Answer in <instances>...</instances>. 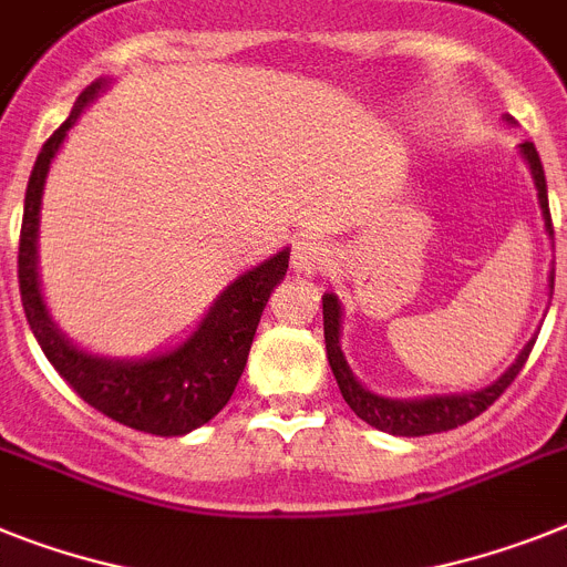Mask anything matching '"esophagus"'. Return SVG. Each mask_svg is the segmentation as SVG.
Returning <instances> with one entry per match:
<instances>
[{
    "label": "esophagus",
    "instance_id": "34e87169",
    "mask_svg": "<svg viewBox=\"0 0 567 567\" xmlns=\"http://www.w3.org/2000/svg\"><path fill=\"white\" fill-rule=\"evenodd\" d=\"M330 266V246L318 237H301L292 249V269L298 275H318Z\"/></svg>",
    "mask_w": 567,
    "mask_h": 567
}]
</instances>
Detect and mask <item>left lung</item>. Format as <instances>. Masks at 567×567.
Listing matches in <instances>:
<instances>
[{
  "label": "left lung",
  "instance_id": "1",
  "mask_svg": "<svg viewBox=\"0 0 567 567\" xmlns=\"http://www.w3.org/2000/svg\"><path fill=\"white\" fill-rule=\"evenodd\" d=\"M522 156H525L527 167L533 173L536 190H539L542 217H545V231L554 240V223H550V208H547V182L545 171H542V158L533 147V142L522 144ZM550 292H554V275H550ZM324 307V344H327V362L333 368V377L339 382V391L344 396L350 409L357 411V417L364 423L379 429V432L396 434V437H423V434H437L457 429V425L470 423L478 414H484L498 396L513 385V379L525 368L527 357H530L536 339L525 344V350L518 353V359L509 364L502 377L489 382L481 391H470V394H437V396H417V400H391V396H379L359 382L350 371L348 359L341 353V303L333 292H324L321 298Z\"/></svg>",
  "mask_w": 567,
  "mask_h": 567
}]
</instances>
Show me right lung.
<instances>
[{
	"mask_svg": "<svg viewBox=\"0 0 567 567\" xmlns=\"http://www.w3.org/2000/svg\"><path fill=\"white\" fill-rule=\"evenodd\" d=\"M110 81L86 86L72 115L42 144L25 190L20 231V295L31 333L54 371L81 394L83 402L124 423L135 432L179 437L214 420L231 400L234 388L249 359L251 339L260 324L264 307L289 266V249L278 251L260 266L243 272L217 295L208 316L199 321L188 341L150 359H106L86 353L60 333L42 301L37 272V237H40V205L45 176L58 156L65 133L81 112L95 101Z\"/></svg>",
	"mask_w": 567,
	"mask_h": 567,
	"instance_id": "1",
	"label": "right lung"
}]
</instances>
